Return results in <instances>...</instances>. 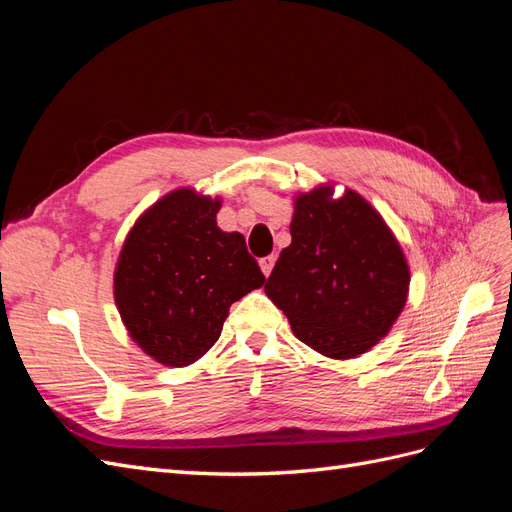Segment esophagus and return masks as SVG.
<instances>
[{
	"mask_svg": "<svg viewBox=\"0 0 512 512\" xmlns=\"http://www.w3.org/2000/svg\"><path fill=\"white\" fill-rule=\"evenodd\" d=\"M273 265H275V256H273V254H271V256H265V258H260V269H262V273H265L267 277L271 275Z\"/></svg>",
	"mask_w": 512,
	"mask_h": 512,
	"instance_id": "34e87169",
	"label": "esophagus"
}]
</instances>
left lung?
Listing matches in <instances>:
<instances>
[{
    "instance_id": "1",
    "label": "left lung",
    "mask_w": 512,
    "mask_h": 512,
    "mask_svg": "<svg viewBox=\"0 0 512 512\" xmlns=\"http://www.w3.org/2000/svg\"><path fill=\"white\" fill-rule=\"evenodd\" d=\"M284 247L265 284L303 344L352 359L391 331L408 299L410 269L380 213L354 190L299 194Z\"/></svg>"
}]
</instances>
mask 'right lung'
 Instances as JSON below:
<instances>
[{
	"label": "right lung",
	"instance_id": "1",
	"mask_svg": "<svg viewBox=\"0 0 512 512\" xmlns=\"http://www.w3.org/2000/svg\"><path fill=\"white\" fill-rule=\"evenodd\" d=\"M220 205L190 188L170 192L136 220L121 247V320L166 367L198 361L220 339L228 307L265 284L243 235L218 228Z\"/></svg>",
	"mask_w": 512,
	"mask_h": 512
}]
</instances>
